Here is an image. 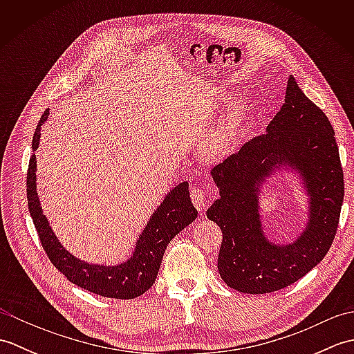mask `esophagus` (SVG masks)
Returning a JSON list of instances; mask_svg holds the SVG:
<instances>
[{"mask_svg":"<svg viewBox=\"0 0 354 354\" xmlns=\"http://www.w3.org/2000/svg\"><path fill=\"white\" fill-rule=\"evenodd\" d=\"M212 198V194H209L208 192H205V190H202V189H193L192 190V202L194 204V207H196L199 212L202 213L204 212V208H205V202H207V199H209Z\"/></svg>","mask_w":354,"mask_h":354,"instance_id":"1","label":"esophagus"}]
</instances>
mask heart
I'll return each instance as SVG.
<instances>
[{
  "label": "heart",
  "instance_id": "heart-1",
  "mask_svg": "<svg viewBox=\"0 0 354 354\" xmlns=\"http://www.w3.org/2000/svg\"><path fill=\"white\" fill-rule=\"evenodd\" d=\"M240 117H242V106H240V104H236V106L231 109L230 115H227V118L223 120L222 124L217 127V129L212 133V137L208 138L205 145V152L208 156L217 158L225 153V150H227L230 146L231 132L239 123Z\"/></svg>",
  "mask_w": 354,
  "mask_h": 354
}]
</instances>
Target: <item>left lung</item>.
<instances>
[{
    "label": "left lung",
    "mask_w": 354,
    "mask_h": 354,
    "mask_svg": "<svg viewBox=\"0 0 354 354\" xmlns=\"http://www.w3.org/2000/svg\"><path fill=\"white\" fill-rule=\"evenodd\" d=\"M277 171L295 172L308 196V221L292 243L278 244L261 223V185ZM219 199L207 217L222 230L217 269L231 289L268 293L298 281L326 257L339 223L344 173L333 127L289 76L284 103L266 133L212 170Z\"/></svg>",
    "instance_id": "obj_1"
}]
</instances>
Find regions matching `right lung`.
Instances as JSON below:
<instances>
[{
    "label": "right lung",
    "mask_w": 354,
    "mask_h": 354,
    "mask_svg": "<svg viewBox=\"0 0 354 354\" xmlns=\"http://www.w3.org/2000/svg\"><path fill=\"white\" fill-rule=\"evenodd\" d=\"M50 111L47 109L41 117V122L35 131L32 142L33 153L28 162L27 173V201L30 216L35 228L39 234L44 251L50 261L68 280L100 297L132 299L142 295L152 288L160 270L162 255L170 240L179 231L196 219L198 212L190 201L189 183H181L165 194V198L150 219L135 243L131 257L118 265H94L77 259L59 242L53 232L50 222L45 217L39 196L36 190V150L39 147L41 126L47 122Z\"/></svg>",
    "instance_id": "add662e5"
}]
</instances>
